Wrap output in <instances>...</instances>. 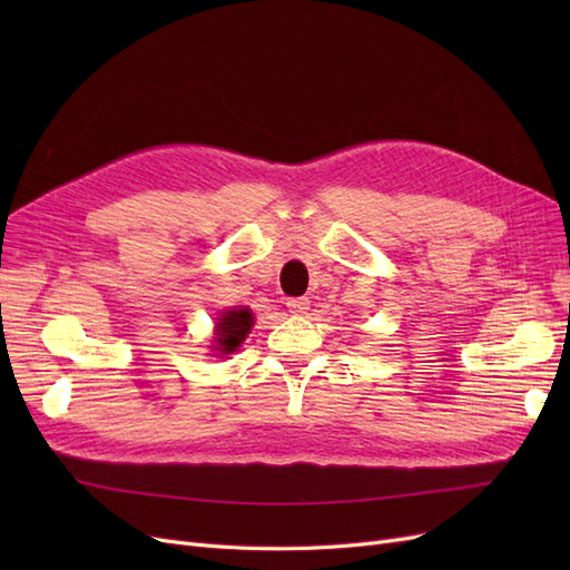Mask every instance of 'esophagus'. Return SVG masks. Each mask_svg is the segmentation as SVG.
<instances>
[{
    "instance_id": "esophagus-1",
    "label": "esophagus",
    "mask_w": 570,
    "mask_h": 570,
    "mask_svg": "<svg viewBox=\"0 0 570 570\" xmlns=\"http://www.w3.org/2000/svg\"><path fill=\"white\" fill-rule=\"evenodd\" d=\"M287 308L292 314H304L308 308V299L306 297H292V299H287Z\"/></svg>"
}]
</instances>
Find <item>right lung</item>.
Here are the masks:
<instances>
[{"label": "right lung", "mask_w": 570, "mask_h": 570, "mask_svg": "<svg viewBox=\"0 0 570 570\" xmlns=\"http://www.w3.org/2000/svg\"><path fill=\"white\" fill-rule=\"evenodd\" d=\"M254 316L249 308H233V312H226L218 323H216V350L223 354H230L239 347V342L247 337L252 331Z\"/></svg>", "instance_id": "right-lung-1"}]
</instances>
